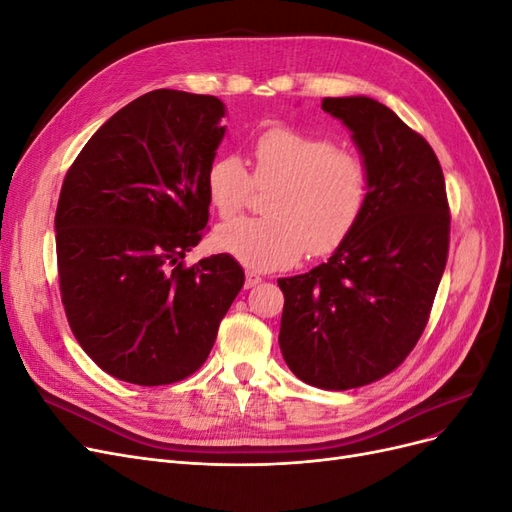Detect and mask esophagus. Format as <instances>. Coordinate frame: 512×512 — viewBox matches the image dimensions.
<instances>
[{
	"label": "esophagus",
	"mask_w": 512,
	"mask_h": 512,
	"mask_svg": "<svg viewBox=\"0 0 512 512\" xmlns=\"http://www.w3.org/2000/svg\"><path fill=\"white\" fill-rule=\"evenodd\" d=\"M260 282H262V277L258 273H254V271H247L245 273V288H254Z\"/></svg>",
	"instance_id": "obj_1"
}]
</instances>
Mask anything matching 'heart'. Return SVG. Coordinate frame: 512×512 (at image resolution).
<instances>
[{
    "mask_svg": "<svg viewBox=\"0 0 512 512\" xmlns=\"http://www.w3.org/2000/svg\"><path fill=\"white\" fill-rule=\"evenodd\" d=\"M252 160V175L237 156H222L205 177L209 203L224 220L247 207L254 183L275 185L269 218L237 220L215 232V245L243 265L267 271L292 265L307 250L329 256L361 224L371 188L367 164L331 138L275 126L256 138Z\"/></svg>",
    "mask_w": 512,
    "mask_h": 512,
    "instance_id": "heart-1",
    "label": "heart"
}]
</instances>
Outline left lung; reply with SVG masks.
Returning a JSON list of instances; mask_svg holds the SVG:
<instances>
[{
    "mask_svg": "<svg viewBox=\"0 0 512 512\" xmlns=\"http://www.w3.org/2000/svg\"><path fill=\"white\" fill-rule=\"evenodd\" d=\"M369 170V203L320 267L277 280L280 348L299 380L348 391L389 376L421 339L451 239L442 166L425 138L365 96L324 98Z\"/></svg>",
    "mask_w": 512,
    "mask_h": 512,
    "instance_id": "8db88e82",
    "label": "left lung"
}]
</instances>
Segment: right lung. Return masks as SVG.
<instances>
[{
  "label": "right lung",
  "instance_id": "right-lung-1",
  "mask_svg": "<svg viewBox=\"0 0 512 512\" xmlns=\"http://www.w3.org/2000/svg\"><path fill=\"white\" fill-rule=\"evenodd\" d=\"M215 96L156 89L123 106L68 168L55 213L61 303L113 378L173 384L207 361L245 273L230 254L185 267L209 222Z\"/></svg>",
  "mask_w": 512,
  "mask_h": 512
}]
</instances>
